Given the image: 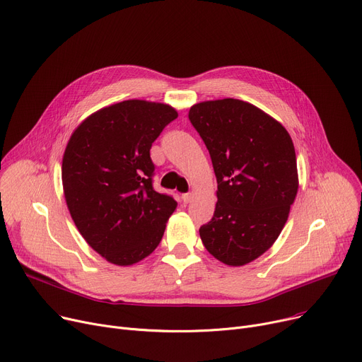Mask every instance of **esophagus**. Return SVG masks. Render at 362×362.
Segmentation results:
<instances>
[{
  "mask_svg": "<svg viewBox=\"0 0 362 362\" xmlns=\"http://www.w3.org/2000/svg\"><path fill=\"white\" fill-rule=\"evenodd\" d=\"M192 198H194V195H192V194H183V195H182V201H183L185 204H189V202L192 201Z\"/></svg>",
  "mask_w": 362,
  "mask_h": 362,
  "instance_id": "34e87169",
  "label": "esophagus"
}]
</instances>
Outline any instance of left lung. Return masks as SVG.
Returning <instances> with one entry per match:
<instances>
[{"label":"left lung","mask_w":362,"mask_h":362,"mask_svg":"<svg viewBox=\"0 0 362 362\" xmlns=\"http://www.w3.org/2000/svg\"><path fill=\"white\" fill-rule=\"evenodd\" d=\"M189 119L218 183L201 240L215 259L243 267L272 247L290 215L298 190L293 139L271 115L237 99L197 103Z\"/></svg>","instance_id":"1"}]
</instances>
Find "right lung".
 Listing matches in <instances>:
<instances>
[{
    "label": "right lung",
    "mask_w": 362,
    "mask_h": 362,
    "mask_svg": "<svg viewBox=\"0 0 362 362\" xmlns=\"http://www.w3.org/2000/svg\"><path fill=\"white\" fill-rule=\"evenodd\" d=\"M177 117L170 105L125 100L87 116L62 157L71 218L88 246L117 267L150 256L177 202L153 189L150 148Z\"/></svg>",
    "instance_id": "obj_1"
}]
</instances>
